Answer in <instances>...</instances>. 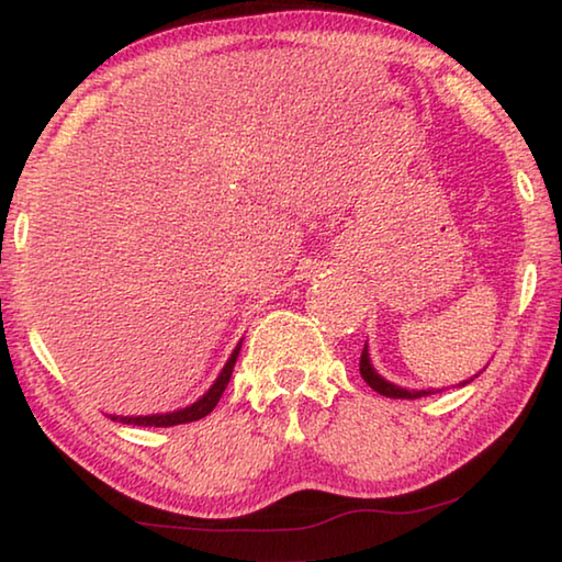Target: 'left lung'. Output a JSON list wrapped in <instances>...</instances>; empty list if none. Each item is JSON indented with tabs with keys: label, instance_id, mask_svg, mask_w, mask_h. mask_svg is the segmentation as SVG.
I'll return each instance as SVG.
<instances>
[{
	"label": "left lung",
	"instance_id": "1",
	"mask_svg": "<svg viewBox=\"0 0 562 562\" xmlns=\"http://www.w3.org/2000/svg\"><path fill=\"white\" fill-rule=\"evenodd\" d=\"M360 375L362 380L368 382V385L375 390V393L385 395V397H395V400H415V397H423V395H432V390H405V387H397L393 382H387L385 378L378 375V370L370 364V352H368V345L362 347V355H360ZM470 382V380H468ZM468 382H462V385H468Z\"/></svg>",
	"mask_w": 562,
	"mask_h": 562
}]
</instances>
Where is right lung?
<instances>
[{
    "instance_id": "right-lung-1",
    "label": "right lung",
    "mask_w": 562,
    "mask_h": 562,
    "mask_svg": "<svg viewBox=\"0 0 562 562\" xmlns=\"http://www.w3.org/2000/svg\"><path fill=\"white\" fill-rule=\"evenodd\" d=\"M239 342L235 347V352L229 355V360L225 368H222L220 378L215 380V385H212L207 393H204L198 403H192L190 407H182V409H175V413H165V415H139V417H120V415H112V420H120L124 425H142V427H172V425H184V423H194V420H202L204 415H210L215 405L220 403L222 393H225L229 378H233V368L237 362V355H239Z\"/></svg>"
}]
</instances>
